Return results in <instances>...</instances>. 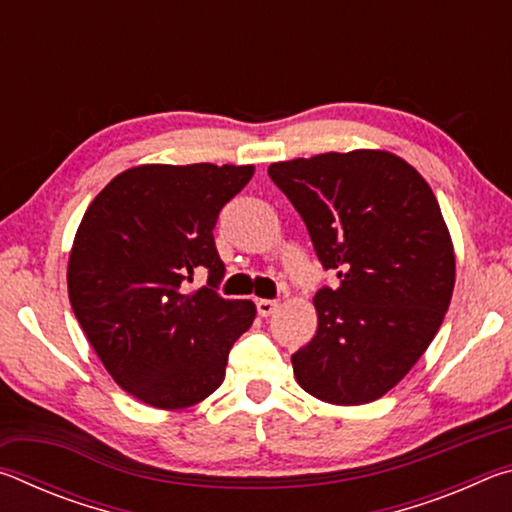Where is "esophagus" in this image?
Segmentation results:
<instances>
[{"mask_svg": "<svg viewBox=\"0 0 512 512\" xmlns=\"http://www.w3.org/2000/svg\"><path fill=\"white\" fill-rule=\"evenodd\" d=\"M277 307H280V302L277 300H257V311H259V316H264V318L273 316Z\"/></svg>", "mask_w": 512, "mask_h": 512, "instance_id": "1", "label": "esophagus"}]
</instances>
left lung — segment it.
Listing matches in <instances>:
<instances>
[{
	"mask_svg": "<svg viewBox=\"0 0 512 512\" xmlns=\"http://www.w3.org/2000/svg\"><path fill=\"white\" fill-rule=\"evenodd\" d=\"M268 176L339 277L316 293L318 329L291 357L293 375L320 402H375L418 363L452 302L456 257L436 196L381 149L273 162Z\"/></svg>",
	"mask_w": 512,
	"mask_h": 512,
	"instance_id": "left-lung-1",
	"label": "left lung"
}]
</instances>
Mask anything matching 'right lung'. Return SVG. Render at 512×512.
Here are the masks:
<instances>
[{"label": "right lung", "mask_w": 512, "mask_h": 512, "mask_svg": "<svg viewBox=\"0 0 512 512\" xmlns=\"http://www.w3.org/2000/svg\"><path fill=\"white\" fill-rule=\"evenodd\" d=\"M253 164H140L85 210L67 262L74 316L110 377L153 409L178 411L221 386L228 352L253 325L255 302L214 291L221 207ZM201 270L208 287L187 290Z\"/></svg>", "instance_id": "1"}]
</instances>
